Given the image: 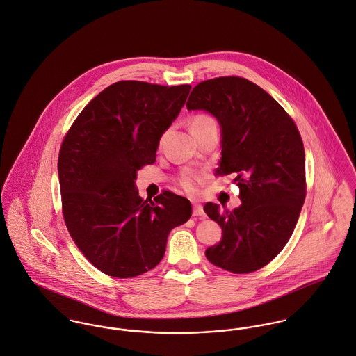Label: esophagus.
<instances>
[{"label": "esophagus", "mask_w": 356, "mask_h": 356, "mask_svg": "<svg viewBox=\"0 0 356 356\" xmlns=\"http://www.w3.org/2000/svg\"><path fill=\"white\" fill-rule=\"evenodd\" d=\"M193 216H200V218H204L205 213H204V209L200 204H193Z\"/></svg>", "instance_id": "obj_1"}]
</instances>
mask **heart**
<instances>
[{
    "label": "heart",
    "mask_w": 356,
    "mask_h": 356,
    "mask_svg": "<svg viewBox=\"0 0 356 356\" xmlns=\"http://www.w3.org/2000/svg\"><path fill=\"white\" fill-rule=\"evenodd\" d=\"M212 125H216L213 118H211L209 115H205V114H198V115H194L192 122H191V128L192 130L202 129V128H207V127H212ZM202 179V177L200 174H195V172H191V171H185L179 175L178 178V185L188 193H194L195 192V186Z\"/></svg>",
    "instance_id": "obj_1"
}]
</instances>
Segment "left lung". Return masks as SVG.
Here are the masks:
<instances>
[{"label": "left lung", "mask_w": 356, "mask_h": 356, "mask_svg": "<svg viewBox=\"0 0 356 356\" xmlns=\"http://www.w3.org/2000/svg\"><path fill=\"white\" fill-rule=\"evenodd\" d=\"M188 110H205L222 127L219 175L234 174L242 204L223 211L204 205L222 227V241L205 250L213 265L252 273L275 259L291 238L306 197L305 148L287 111L257 84L238 76L198 83Z\"/></svg>", "instance_id": "1"}]
</instances>
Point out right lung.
<instances>
[{
  "instance_id": "right-lung-1",
  "label": "right lung",
  "mask_w": 356,
  "mask_h": 356,
  "mask_svg": "<svg viewBox=\"0 0 356 356\" xmlns=\"http://www.w3.org/2000/svg\"><path fill=\"white\" fill-rule=\"evenodd\" d=\"M191 88L114 83L65 134L58 155L65 225L84 257L108 276L128 279L154 269L170 231L192 216L185 197L163 191L151 201L134 188L137 171L156 161L159 140Z\"/></svg>"
}]
</instances>
